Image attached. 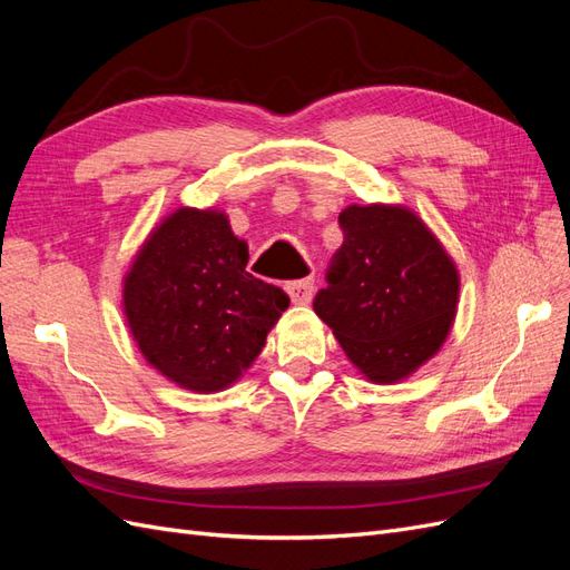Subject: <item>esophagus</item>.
<instances>
[{"instance_id":"34e87169","label":"esophagus","mask_w":570,"mask_h":570,"mask_svg":"<svg viewBox=\"0 0 570 570\" xmlns=\"http://www.w3.org/2000/svg\"><path fill=\"white\" fill-rule=\"evenodd\" d=\"M287 292L289 297L295 304H308L314 297V278H304V281H297V283H289L287 285Z\"/></svg>"}]
</instances>
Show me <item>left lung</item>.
Here are the masks:
<instances>
[{
  "label": "left lung",
  "instance_id": "1",
  "mask_svg": "<svg viewBox=\"0 0 570 570\" xmlns=\"http://www.w3.org/2000/svg\"><path fill=\"white\" fill-rule=\"evenodd\" d=\"M342 247L325 271L314 312L373 383H396L433 356L450 333L459 273L438 237L404 206L340 214Z\"/></svg>",
  "mask_w": 570,
  "mask_h": 570
}]
</instances>
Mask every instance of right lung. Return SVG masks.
I'll list each match as a JSON object with an SVG mask.
<instances>
[{
    "label": "right lung",
    "instance_id": "1",
    "mask_svg": "<svg viewBox=\"0 0 570 570\" xmlns=\"http://www.w3.org/2000/svg\"><path fill=\"white\" fill-rule=\"evenodd\" d=\"M249 252L218 212L178 209L151 233L124 285L130 333L149 364L180 387L218 392L262 354L289 306L247 273Z\"/></svg>",
    "mask_w": 570,
    "mask_h": 570
}]
</instances>
